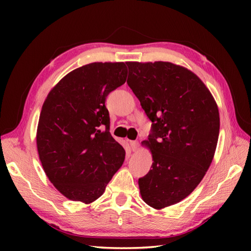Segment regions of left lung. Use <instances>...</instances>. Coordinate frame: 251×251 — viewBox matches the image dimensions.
<instances>
[{"label":"left lung","instance_id":"8db88e82","mask_svg":"<svg viewBox=\"0 0 251 251\" xmlns=\"http://www.w3.org/2000/svg\"><path fill=\"white\" fill-rule=\"evenodd\" d=\"M94 62L70 72L42 106L36 146L44 172L67 199L90 204L125 159L110 132L105 99L126 82L127 68Z\"/></svg>","mask_w":251,"mask_h":251}]
</instances>
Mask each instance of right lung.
Segmentation results:
<instances>
[{"label": "right lung", "mask_w": 251, "mask_h": 251, "mask_svg": "<svg viewBox=\"0 0 251 251\" xmlns=\"http://www.w3.org/2000/svg\"><path fill=\"white\" fill-rule=\"evenodd\" d=\"M152 122L153 163L138 181L142 200L155 209L194 191L214 158L219 111L194 73L170 62H149L127 81Z\"/></svg>", "instance_id": "right-lung-1"}]
</instances>
